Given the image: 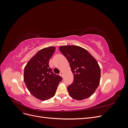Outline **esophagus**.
I'll return each instance as SVG.
<instances>
[{"label": "esophagus", "mask_w": 128, "mask_h": 128, "mask_svg": "<svg viewBox=\"0 0 128 128\" xmlns=\"http://www.w3.org/2000/svg\"><path fill=\"white\" fill-rule=\"evenodd\" d=\"M63 72H60V75L62 76V77L63 76Z\"/></svg>", "instance_id": "obj_1"}]
</instances>
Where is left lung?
Returning <instances> with one entry per match:
<instances>
[{
  "mask_svg": "<svg viewBox=\"0 0 128 128\" xmlns=\"http://www.w3.org/2000/svg\"><path fill=\"white\" fill-rule=\"evenodd\" d=\"M59 50L74 74L73 82L68 86L71 97L78 100L90 97L100 82L101 72L97 61L87 50L78 46H61Z\"/></svg>",
  "mask_w": 128,
  "mask_h": 128,
  "instance_id": "left-lung-1",
  "label": "left lung"
}]
</instances>
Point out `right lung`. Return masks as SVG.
<instances>
[{
    "label": "right lung",
    "instance_id": "add662e5",
    "mask_svg": "<svg viewBox=\"0 0 128 128\" xmlns=\"http://www.w3.org/2000/svg\"><path fill=\"white\" fill-rule=\"evenodd\" d=\"M56 48L40 50L26 64L24 81L31 94L38 99L45 100L54 96L62 77L54 74L49 66V60Z\"/></svg>",
    "mask_w": 128,
    "mask_h": 128
}]
</instances>
